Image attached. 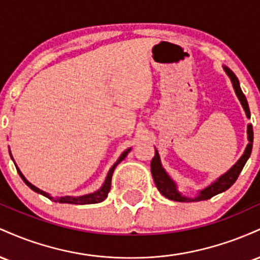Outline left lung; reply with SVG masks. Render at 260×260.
I'll list each match as a JSON object with an SVG mask.
<instances>
[{
  "label": "left lung",
  "mask_w": 260,
  "mask_h": 260,
  "mask_svg": "<svg viewBox=\"0 0 260 260\" xmlns=\"http://www.w3.org/2000/svg\"><path fill=\"white\" fill-rule=\"evenodd\" d=\"M223 70L226 71L228 76L231 78V82H232V85H234V88H235L236 95H237L238 99H240V101H241V104H242L244 111H246L247 117L249 118L250 111H249L248 103H247L246 96H244L242 90H241L240 82H238L237 77H236L235 73L232 72L231 70H229L228 67H223ZM247 133H248L249 143H248V145H247L246 150H244V154L242 155V157H241V159L238 160L237 162H236L235 165L232 166V168L230 169L225 175H222L216 182H214L213 184H210V186L205 188V189L201 190L199 196L194 199L187 198V197L181 196L180 192H177L175 182L169 177V175L166 174L165 170H164L162 166H161L159 153H157V150L155 151V156L153 157V160H151L150 166H151V175H153L154 182H155V184H156V188L159 189V192L164 197H166V198L170 199V201H175V202L208 201V199L213 198L214 196L225 192V190L229 189V188L235 183L236 180H237L238 176H240V174H241V171H242L243 166L246 165L247 160H248V157L250 156V153H252V148H253V127H252V124H248V131H247Z\"/></svg>",
  "instance_id": "8db88e82"
}]
</instances>
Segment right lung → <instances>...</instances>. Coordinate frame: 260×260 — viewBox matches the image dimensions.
Instances as JSON below:
<instances>
[{
    "label": "right lung",
    "mask_w": 260,
    "mask_h": 260,
    "mask_svg": "<svg viewBox=\"0 0 260 260\" xmlns=\"http://www.w3.org/2000/svg\"><path fill=\"white\" fill-rule=\"evenodd\" d=\"M128 151H129V150L124 151V153L120 156V159H118L115 164H113V166H112L111 169H110L109 174H107L105 183H104V186L101 187L100 189L98 190V192L90 193V194H86V196L78 197V198H73V197H61V198H52V197H50L49 194H47V193H45V192H43V190L39 189V188H37L35 186H32L30 182L26 181L25 178H24V176L20 174L19 170H18V169L17 170H18V172H19V176H20V177H22V180L25 182L26 186H28L29 188H31V189L34 190V192L40 193V194H43L44 197H47V198L52 199V201L59 202V203H68V204H96V203H100V202L105 201V199L107 198V194H109L110 189H111V178H112L113 171H115L116 166H117L118 164H120L121 161L127 156Z\"/></svg>",
    "instance_id": "1"
}]
</instances>
